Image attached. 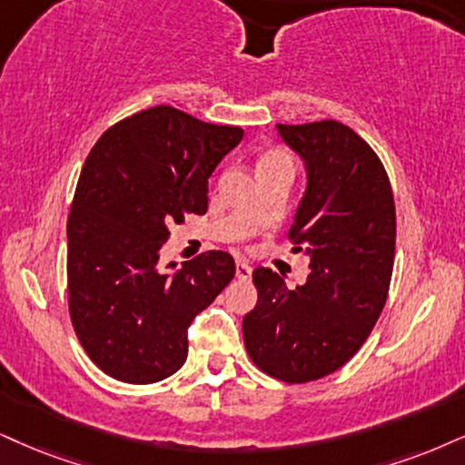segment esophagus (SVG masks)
<instances>
[{
    "label": "esophagus",
    "mask_w": 465,
    "mask_h": 465,
    "mask_svg": "<svg viewBox=\"0 0 465 465\" xmlns=\"http://www.w3.org/2000/svg\"><path fill=\"white\" fill-rule=\"evenodd\" d=\"M252 276V267L245 261H237V278L248 280Z\"/></svg>",
    "instance_id": "obj_1"
}]
</instances>
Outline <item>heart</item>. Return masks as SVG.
<instances>
[{
	"instance_id": "b5f03b06",
	"label": "heart",
	"mask_w": 465,
	"mask_h": 465,
	"mask_svg": "<svg viewBox=\"0 0 465 465\" xmlns=\"http://www.w3.org/2000/svg\"><path fill=\"white\" fill-rule=\"evenodd\" d=\"M272 159H289L284 153H269L262 157V162H272Z\"/></svg>"
}]
</instances>
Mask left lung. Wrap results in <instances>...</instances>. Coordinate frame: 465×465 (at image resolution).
Instances as JSON below:
<instances>
[{
  "instance_id": "obj_1",
  "label": "left lung",
  "mask_w": 465,
  "mask_h": 465,
  "mask_svg": "<svg viewBox=\"0 0 465 465\" xmlns=\"http://www.w3.org/2000/svg\"><path fill=\"white\" fill-rule=\"evenodd\" d=\"M276 129L306 168L289 239L311 259V273L289 291L276 272L254 269L259 302L243 317V341L262 372L303 383L347 364L375 328L391 286L397 213L380 157L347 124Z\"/></svg>"
}]
</instances>
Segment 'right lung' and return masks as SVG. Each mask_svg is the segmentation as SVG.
I'll return each mask as SVG.
<instances>
[{
  "mask_svg": "<svg viewBox=\"0 0 465 465\" xmlns=\"http://www.w3.org/2000/svg\"><path fill=\"white\" fill-rule=\"evenodd\" d=\"M243 129L170 105L120 120L85 159L68 213V311L103 372L154 383L187 360V330L234 278L228 252L159 265L168 228L209 206V176Z\"/></svg>",
  "mask_w": 465,
  "mask_h": 465,
  "instance_id": "1",
  "label": "right lung"
}]
</instances>
